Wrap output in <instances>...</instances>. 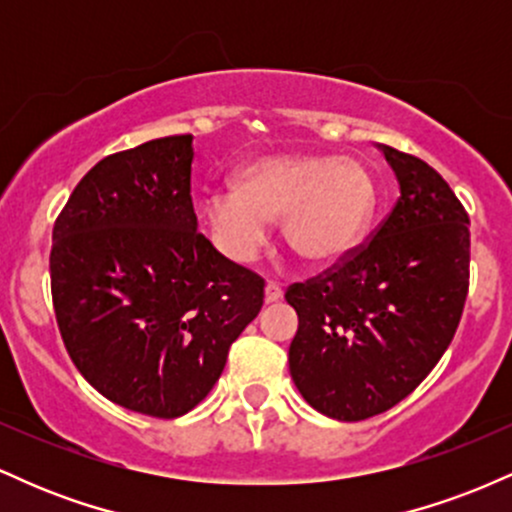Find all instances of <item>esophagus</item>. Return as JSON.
<instances>
[{"label":"esophagus","instance_id":"1","mask_svg":"<svg viewBox=\"0 0 512 512\" xmlns=\"http://www.w3.org/2000/svg\"><path fill=\"white\" fill-rule=\"evenodd\" d=\"M281 296H284V291H281V286L274 284V281H269V284L264 286V303H276Z\"/></svg>","mask_w":512,"mask_h":512}]
</instances>
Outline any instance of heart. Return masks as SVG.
<instances>
[{
  "label": "heart",
  "instance_id": "b5f03b06",
  "mask_svg": "<svg viewBox=\"0 0 512 512\" xmlns=\"http://www.w3.org/2000/svg\"><path fill=\"white\" fill-rule=\"evenodd\" d=\"M378 190L356 158L269 154L238 170L236 187H216L202 209L219 248L250 262L284 219V238L310 264H334L356 248L373 219Z\"/></svg>",
  "mask_w": 512,
  "mask_h": 512
}]
</instances>
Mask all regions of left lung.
Returning <instances> with one entry per match:
<instances>
[{
	"instance_id": "left-lung-1",
	"label": "left lung",
	"mask_w": 512,
	"mask_h": 512,
	"mask_svg": "<svg viewBox=\"0 0 512 512\" xmlns=\"http://www.w3.org/2000/svg\"><path fill=\"white\" fill-rule=\"evenodd\" d=\"M383 151L399 199L373 240L325 276L293 284L289 370L305 402L363 421L411 395L445 354L469 289V216L421 158Z\"/></svg>"
}]
</instances>
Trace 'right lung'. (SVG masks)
I'll use <instances>...</instances> for the list:
<instances>
[{
  "instance_id": "obj_1",
  "label": "right lung",
  "mask_w": 512,
  "mask_h": 512,
  "mask_svg": "<svg viewBox=\"0 0 512 512\" xmlns=\"http://www.w3.org/2000/svg\"><path fill=\"white\" fill-rule=\"evenodd\" d=\"M192 134L98 161L52 228V303L79 373L129 411L178 419L221 378L264 281L202 233Z\"/></svg>"
}]
</instances>
